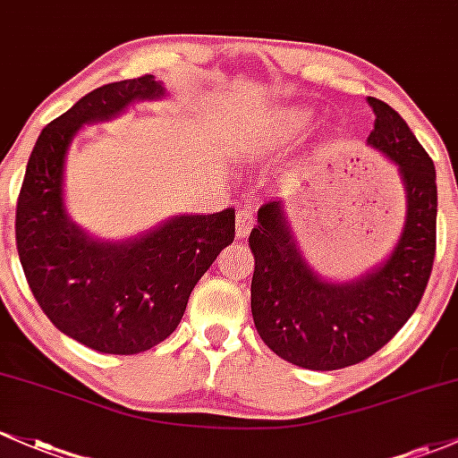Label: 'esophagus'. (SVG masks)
Returning <instances> with one entry per match:
<instances>
[{
  "instance_id": "obj_1",
  "label": "esophagus",
  "mask_w": 458,
  "mask_h": 458,
  "mask_svg": "<svg viewBox=\"0 0 458 458\" xmlns=\"http://www.w3.org/2000/svg\"><path fill=\"white\" fill-rule=\"evenodd\" d=\"M234 225H237V237L245 239L250 234L254 225V213L250 208H241L237 213V219H234Z\"/></svg>"
}]
</instances>
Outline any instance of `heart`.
Instances as JSON below:
<instances>
[{"instance_id":"obj_1","label":"heart","mask_w":458,"mask_h":458,"mask_svg":"<svg viewBox=\"0 0 458 458\" xmlns=\"http://www.w3.org/2000/svg\"><path fill=\"white\" fill-rule=\"evenodd\" d=\"M313 117H315L313 110L304 106L283 108L274 117V123H271L267 139H263L260 149H265V152H274V149H280L284 148V145H289L291 140H295L300 134H304L306 130L310 128Z\"/></svg>"}]
</instances>
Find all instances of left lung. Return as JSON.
Listing matches in <instances>:
<instances>
[{
  "label": "left lung",
  "instance_id": "left-lung-1",
  "mask_svg": "<svg viewBox=\"0 0 458 458\" xmlns=\"http://www.w3.org/2000/svg\"><path fill=\"white\" fill-rule=\"evenodd\" d=\"M374 130L368 145L395 165L404 189V224L391 252L350 280L324 278L306 260L283 199L259 208L252 318L260 339L298 368H350L378 352L415 313L435 260V165L389 104L368 99Z\"/></svg>",
  "mask_w": 458,
  "mask_h": 458
}]
</instances>
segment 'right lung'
<instances>
[{
    "mask_svg": "<svg viewBox=\"0 0 458 458\" xmlns=\"http://www.w3.org/2000/svg\"><path fill=\"white\" fill-rule=\"evenodd\" d=\"M165 98L154 75L90 90L38 134L17 202V250L43 313L67 336L104 354H137L174 333L189 295L234 241V210L174 215L132 239L89 234L64 204V165L84 125Z\"/></svg>",
    "mask_w": 458,
    "mask_h": 458,
    "instance_id": "add662e5",
    "label": "right lung"
}]
</instances>
